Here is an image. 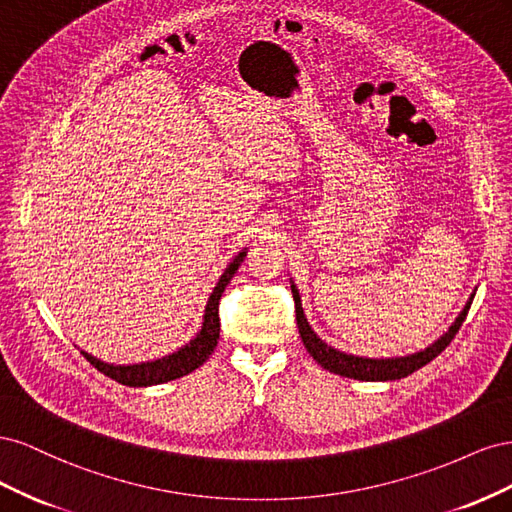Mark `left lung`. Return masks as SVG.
Returning a JSON list of instances; mask_svg holds the SVG:
<instances>
[{"label":"left lung","instance_id":"obj_1","mask_svg":"<svg viewBox=\"0 0 512 512\" xmlns=\"http://www.w3.org/2000/svg\"><path fill=\"white\" fill-rule=\"evenodd\" d=\"M292 288V297H294V312H297V327L303 339V346L307 348V352L314 356V361L324 367L333 371V374H339L344 378H354V380H365V382H384V380H399V378H406L410 374H414L416 369H421L423 365H427L429 361L436 359V356L453 342V337L457 335V331L461 329L463 320L468 316V309L472 305V299L468 301V305L463 307V312L459 314V318L453 322V327L448 329L438 342H433L429 348L410 354V356H395V359H363V356H354V354H346V352H339L335 348H331L329 344H324L322 339L312 331L309 327V322L303 314V307H301V297H299V290Z\"/></svg>","mask_w":512,"mask_h":512}]
</instances>
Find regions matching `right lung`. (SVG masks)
I'll use <instances>...</instances> for the list:
<instances>
[{"label": "right lung", "mask_w": 512, "mask_h": 512, "mask_svg": "<svg viewBox=\"0 0 512 512\" xmlns=\"http://www.w3.org/2000/svg\"><path fill=\"white\" fill-rule=\"evenodd\" d=\"M243 258H245V252H239L235 258H232V262L226 267L224 275L220 277L218 286L213 288L211 297L207 301L203 329L198 331V335L194 339H190V344H185L177 352L162 356V359H158V361L138 363V365H108V363L96 359V356H91L87 352H81V354L98 371H102L104 376L113 378L115 382L126 384V386H151V384H162V382L177 380L181 376H188L190 371H194L196 367L203 365L209 359V354L213 352V348L218 346V339H220V299H222L224 288L230 284L232 275H235V271L239 269V265L243 262Z\"/></svg>", "instance_id": "obj_1"}]
</instances>
